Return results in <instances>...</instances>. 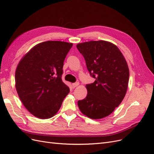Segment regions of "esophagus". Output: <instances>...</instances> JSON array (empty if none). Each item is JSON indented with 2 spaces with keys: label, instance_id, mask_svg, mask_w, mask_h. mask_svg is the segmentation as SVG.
Segmentation results:
<instances>
[{
  "label": "esophagus",
  "instance_id": "esophagus-1",
  "mask_svg": "<svg viewBox=\"0 0 154 154\" xmlns=\"http://www.w3.org/2000/svg\"><path fill=\"white\" fill-rule=\"evenodd\" d=\"M79 84H80V83H79V82H76L74 83H72V87H73V88H75L77 86H78Z\"/></svg>",
  "mask_w": 154,
  "mask_h": 154
}]
</instances>
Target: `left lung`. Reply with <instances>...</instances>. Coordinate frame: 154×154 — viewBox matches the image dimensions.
<instances>
[{
	"label": "left lung",
	"mask_w": 154,
	"mask_h": 154,
	"mask_svg": "<svg viewBox=\"0 0 154 154\" xmlns=\"http://www.w3.org/2000/svg\"><path fill=\"white\" fill-rule=\"evenodd\" d=\"M76 48L96 79L86 85L87 96L78 101V107L88 118L102 119L112 114L124 99L129 80L127 62L119 48L110 42L89 41L78 44Z\"/></svg>",
	"instance_id": "left-lung-1"
}]
</instances>
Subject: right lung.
Returning <instances> with one entry per match:
<instances>
[{"label":"right lung","instance_id":"add662e5","mask_svg":"<svg viewBox=\"0 0 154 154\" xmlns=\"http://www.w3.org/2000/svg\"><path fill=\"white\" fill-rule=\"evenodd\" d=\"M72 43L46 41L31 48L18 63L15 87L22 104L39 119L58 112L69 88L62 80L63 62Z\"/></svg>","mask_w":154,"mask_h":154}]
</instances>
